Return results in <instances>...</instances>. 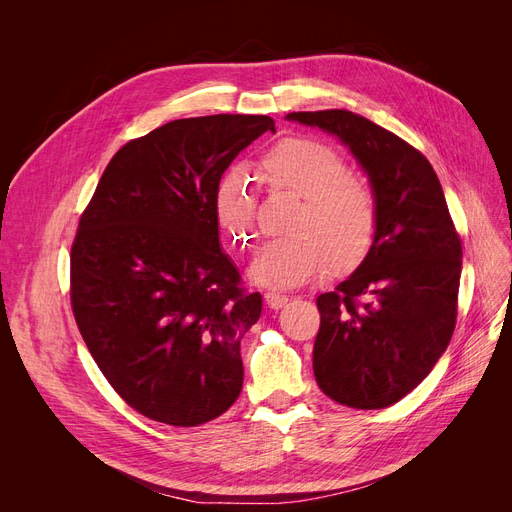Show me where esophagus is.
Here are the masks:
<instances>
[{
  "instance_id": "obj_1",
  "label": "esophagus",
  "mask_w": 512,
  "mask_h": 512,
  "mask_svg": "<svg viewBox=\"0 0 512 512\" xmlns=\"http://www.w3.org/2000/svg\"><path fill=\"white\" fill-rule=\"evenodd\" d=\"M263 299H265V303L270 309H282L290 301L288 294H282V292H276V290H267L263 294Z\"/></svg>"
}]
</instances>
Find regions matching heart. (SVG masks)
<instances>
[{
    "label": "heart",
    "mask_w": 512,
    "mask_h": 512,
    "mask_svg": "<svg viewBox=\"0 0 512 512\" xmlns=\"http://www.w3.org/2000/svg\"><path fill=\"white\" fill-rule=\"evenodd\" d=\"M261 168L276 188L303 203L288 226L292 234L267 240L251 261V282L294 288L324 272L328 263L342 272L365 259L378 232V201L363 178L348 172L338 151L307 137H290L267 151ZM215 215L230 245H251L255 197L238 178L218 186Z\"/></svg>",
    "instance_id": "1"
}]
</instances>
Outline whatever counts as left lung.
<instances>
[{
    "mask_svg": "<svg viewBox=\"0 0 512 512\" xmlns=\"http://www.w3.org/2000/svg\"><path fill=\"white\" fill-rule=\"evenodd\" d=\"M336 137L378 201V232L357 270L317 297L313 373L344 407L384 409L415 390L444 355L463 267L432 164L409 143L346 110L292 112Z\"/></svg>",
    "mask_w": 512,
    "mask_h": 512,
    "instance_id": "left-lung-1",
    "label": "left lung"
}]
</instances>
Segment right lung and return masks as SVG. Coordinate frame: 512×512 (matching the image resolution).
Wrapping results in <instances>:
<instances>
[{"mask_svg":"<svg viewBox=\"0 0 512 512\" xmlns=\"http://www.w3.org/2000/svg\"><path fill=\"white\" fill-rule=\"evenodd\" d=\"M270 116L174 120L126 143L80 218L72 311L107 382L141 415L195 427L242 390L240 340L261 294L222 251L215 193Z\"/></svg>","mask_w":512,"mask_h":512,"instance_id":"obj_1","label":"right lung"}]
</instances>
